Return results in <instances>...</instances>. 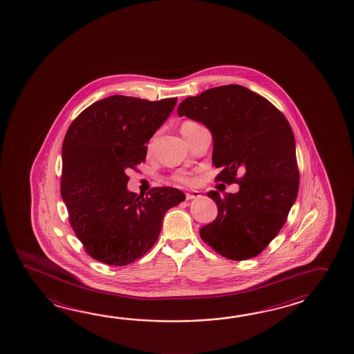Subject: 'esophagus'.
<instances>
[{
	"label": "esophagus",
	"instance_id": "esophagus-1",
	"mask_svg": "<svg viewBox=\"0 0 354 354\" xmlns=\"http://www.w3.org/2000/svg\"><path fill=\"white\" fill-rule=\"evenodd\" d=\"M201 194H200V192L198 191H187L186 192V198L187 200H194V198H197V197H200Z\"/></svg>",
	"mask_w": 354,
	"mask_h": 354
}]
</instances>
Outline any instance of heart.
I'll list each match as a JSON object with an SVG mask.
<instances>
[{"label": "heart", "instance_id": "1", "mask_svg": "<svg viewBox=\"0 0 354 354\" xmlns=\"http://www.w3.org/2000/svg\"><path fill=\"white\" fill-rule=\"evenodd\" d=\"M197 127H200V124H197L196 122H185L182 127H180V132H183V131H189V129H194V128H197ZM153 140H151L149 143H148V151H151V148H152ZM174 180L176 182H180V183H185V185H189V183H192L194 182V178L187 174H176L174 177Z\"/></svg>", "mask_w": 354, "mask_h": 354}]
</instances>
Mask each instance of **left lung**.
I'll return each mask as SVG.
<instances>
[{"instance_id":"obj_1","label":"left lung","mask_w":354,"mask_h":354,"mask_svg":"<svg viewBox=\"0 0 354 354\" xmlns=\"http://www.w3.org/2000/svg\"><path fill=\"white\" fill-rule=\"evenodd\" d=\"M177 111L212 134V162L222 168L216 180L240 186L236 194L208 192L218 214L200 230L202 240L231 260L257 257L279 234L298 196L289 122L268 99L236 84L186 97Z\"/></svg>"}]
</instances>
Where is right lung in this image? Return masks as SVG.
Listing matches in <instances>:
<instances>
[{
	"mask_svg": "<svg viewBox=\"0 0 354 354\" xmlns=\"http://www.w3.org/2000/svg\"><path fill=\"white\" fill-rule=\"evenodd\" d=\"M176 103L111 95L82 111L65 134L62 197L75 235L97 261L124 266L143 257L165 214L186 198L177 188L154 187L146 197L127 188V171L146 160L147 143Z\"/></svg>",
	"mask_w": 354,
	"mask_h": 354,
	"instance_id": "right-lung-1",
	"label": "right lung"
}]
</instances>
